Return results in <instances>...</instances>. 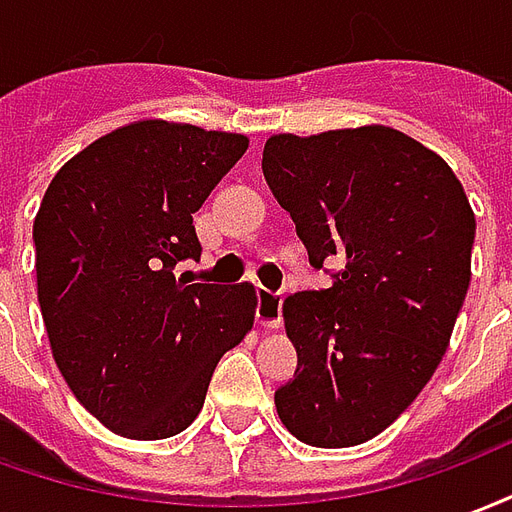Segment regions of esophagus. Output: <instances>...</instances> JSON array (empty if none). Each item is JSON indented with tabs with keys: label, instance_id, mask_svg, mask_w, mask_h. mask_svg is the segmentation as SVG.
I'll list each match as a JSON object with an SVG mask.
<instances>
[{
	"label": "esophagus",
	"instance_id": "esophagus-1",
	"mask_svg": "<svg viewBox=\"0 0 512 512\" xmlns=\"http://www.w3.org/2000/svg\"><path fill=\"white\" fill-rule=\"evenodd\" d=\"M257 325L266 331H276L282 325V295L271 290L257 293Z\"/></svg>",
	"mask_w": 512,
	"mask_h": 512
}]
</instances>
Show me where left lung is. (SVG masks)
<instances>
[{"instance_id": "obj_1", "label": "left lung", "mask_w": 512, "mask_h": 512, "mask_svg": "<svg viewBox=\"0 0 512 512\" xmlns=\"http://www.w3.org/2000/svg\"><path fill=\"white\" fill-rule=\"evenodd\" d=\"M263 176L309 263H339L328 290L282 304L298 369L276 412L306 445H361L410 407L448 350L475 214L448 162L382 124L271 135Z\"/></svg>"}]
</instances>
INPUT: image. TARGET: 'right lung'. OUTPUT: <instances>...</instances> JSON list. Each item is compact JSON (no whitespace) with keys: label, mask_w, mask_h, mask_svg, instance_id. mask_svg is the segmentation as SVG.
Instances as JSON below:
<instances>
[{"label":"right lung","mask_w":512,"mask_h":512,"mask_svg":"<svg viewBox=\"0 0 512 512\" xmlns=\"http://www.w3.org/2000/svg\"><path fill=\"white\" fill-rule=\"evenodd\" d=\"M249 146L238 132L140 119L59 168L34 217L37 301L54 361L105 429L165 439L198 418L219 358L255 325L241 285H187L192 214Z\"/></svg>","instance_id":"obj_1"}]
</instances>
